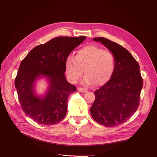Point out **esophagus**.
Segmentation results:
<instances>
[{
    "label": "esophagus",
    "instance_id": "esophagus-1",
    "mask_svg": "<svg viewBox=\"0 0 157 157\" xmlns=\"http://www.w3.org/2000/svg\"><path fill=\"white\" fill-rule=\"evenodd\" d=\"M77 90H78V91H79V92H81V93H85L88 91L87 89H86L85 88H81V87H78L77 88Z\"/></svg>",
    "mask_w": 157,
    "mask_h": 157
}]
</instances>
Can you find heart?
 I'll list each match as a JSON object with an SVG mask.
<instances>
[{
    "label": "heart",
    "mask_w": 157,
    "mask_h": 157,
    "mask_svg": "<svg viewBox=\"0 0 157 157\" xmlns=\"http://www.w3.org/2000/svg\"><path fill=\"white\" fill-rule=\"evenodd\" d=\"M115 69V59L109 51L95 45L81 48L75 57L69 55L65 60V71L68 78L77 82L85 73L83 83L86 85H104L112 77Z\"/></svg>",
    "instance_id": "heart-1"
}]
</instances>
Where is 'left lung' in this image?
Wrapping results in <instances>:
<instances>
[{"instance_id": "left-lung-1", "label": "left lung", "mask_w": 157, "mask_h": 157, "mask_svg": "<svg viewBox=\"0 0 157 157\" xmlns=\"http://www.w3.org/2000/svg\"><path fill=\"white\" fill-rule=\"evenodd\" d=\"M94 40L104 44L114 55L115 69L111 79L96 90L90 108L92 118L105 127H114L128 120L137 109L143 85L138 62L121 45L104 37Z\"/></svg>"}]
</instances>
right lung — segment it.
Here are the masks:
<instances>
[{
    "mask_svg": "<svg viewBox=\"0 0 157 157\" xmlns=\"http://www.w3.org/2000/svg\"><path fill=\"white\" fill-rule=\"evenodd\" d=\"M86 39L57 37L33 48L22 60L14 85L23 111L41 125H53L64 118L69 96L76 87L66 80L65 60L74 49ZM39 77H46L49 87L44 98L35 93Z\"/></svg>",
    "mask_w": 157,
    "mask_h": 157,
    "instance_id": "obj_1",
    "label": "right lung"
}]
</instances>
